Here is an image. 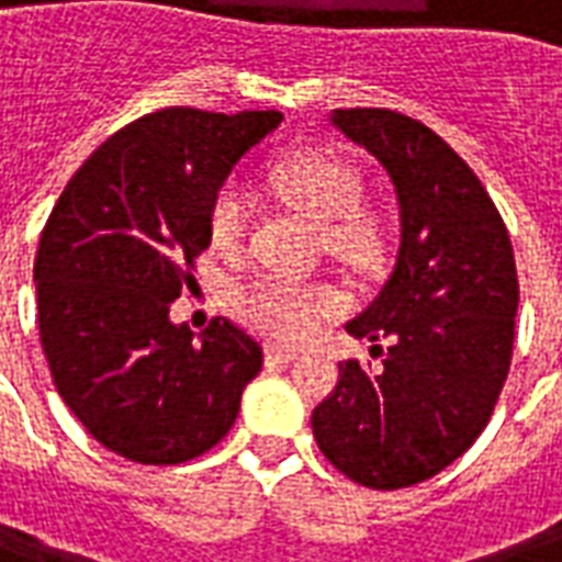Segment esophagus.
<instances>
[{
  "instance_id": "esophagus-1",
  "label": "esophagus",
  "mask_w": 562,
  "mask_h": 562,
  "mask_svg": "<svg viewBox=\"0 0 562 562\" xmlns=\"http://www.w3.org/2000/svg\"><path fill=\"white\" fill-rule=\"evenodd\" d=\"M300 352L289 350V347H268V361H277V364H291V361H297Z\"/></svg>"
}]
</instances>
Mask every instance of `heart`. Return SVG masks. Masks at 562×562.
<instances>
[{"label": "heart", "mask_w": 562, "mask_h": 562, "mask_svg": "<svg viewBox=\"0 0 562 562\" xmlns=\"http://www.w3.org/2000/svg\"><path fill=\"white\" fill-rule=\"evenodd\" d=\"M273 189L282 201L324 224V241L338 259L356 268H373L382 256V233L370 215L359 210L361 178L344 160L324 151L294 154L271 171ZM245 229V194L224 187L210 210V233L215 245H236ZM341 308V297L321 282L268 280L254 282L241 294V315L254 329L277 341H306L321 317Z\"/></svg>", "instance_id": "obj_1"}]
</instances>
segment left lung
<instances>
[{
	"mask_svg": "<svg viewBox=\"0 0 562 562\" xmlns=\"http://www.w3.org/2000/svg\"><path fill=\"white\" fill-rule=\"evenodd\" d=\"M329 125L391 178L400 247L382 291L347 324L382 364L341 361L312 431L356 484L411 487L458 461L493 414L514 352V247L487 189L431 127L379 108L333 110ZM379 337L392 338L387 351Z\"/></svg>",
	"mask_w": 562,
	"mask_h": 562,
	"instance_id": "left-lung-1",
	"label": "left lung"
}]
</instances>
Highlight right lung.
<instances>
[{
	"mask_svg": "<svg viewBox=\"0 0 562 562\" xmlns=\"http://www.w3.org/2000/svg\"><path fill=\"white\" fill-rule=\"evenodd\" d=\"M277 110L169 108L110 136L66 183L40 236V341L57 393L104 449L148 467L192 461L227 435L262 347L215 317L171 321L212 241L210 210Z\"/></svg>",
	"mask_w": 562,
	"mask_h": 562,
	"instance_id": "1",
	"label": "right lung"
}]
</instances>
